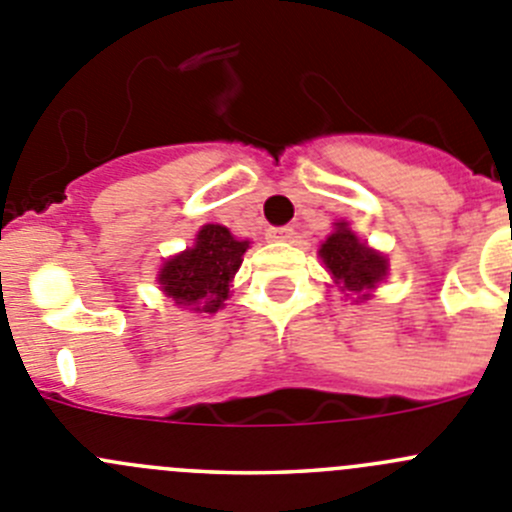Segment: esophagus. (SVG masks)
<instances>
[{"mask_svg": "<svg viewBox=\"0 0 512 512\" xmlns=\"http://www.w3.org/2000/svg\"><path fill=\"white\" fill-rule=\"evenodd\" d=\"M267 237H270V240H277V242H287V240H292V237H295V230H292V227H287V225L270 227V230H267Z\"/></svg>", "mask_w": 512, "mask_h": 512, "instance_id": "esophagus-1", "label": "esophagus"}]
</instances>
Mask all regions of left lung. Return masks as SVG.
<instances>
[{
  "label": "left lung",
  "instance_id": "8db88e82",
  "mask_svg": "<svg viewBox=\"0 0 512 512\" xmlns=\"http://www.w3.org/2000/svg\"><path fill=\"white\" fill-rule=\"evenodd\" d=\"M320 257L325 262L327 270L335 275L337 282H342V287L365 300V292L372 290L377 282L385 277L388 272V262L385 257L372 252L370 247L362 245L350 230H347L345 222H337V230L322 242Z\"/></svg>",
  "mask_w": 512,
  "mask_h": 512
}]
</instances>
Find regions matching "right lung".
I'll return each mask as SVG.
<instances>
[{
    "label": "right lung",
    "instance_id": "obj_1",
    "mask_svg": "<svg viewBox=\"0 0 512 512\" xmlns=\"http://www.w3.org/2000/svg\"><path fill=\"white\" fill-rule=\"evenodd\" d=\"M250 242H240L222 225H205L192 250L165 262L160 285L177 305L217 312L230 297V280L240 270Z\"/></svg>",
    "mask_w": 512,
    "mask_h": 512
}]
</instances>
